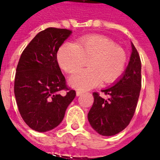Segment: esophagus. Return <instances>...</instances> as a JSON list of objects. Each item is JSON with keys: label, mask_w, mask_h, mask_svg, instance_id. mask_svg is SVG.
<instances>
[{"label": "esophagus", "mask_w": 160, "mask_h": 160, "mask_svg": "<svg viewBox=\"0 0 160 160\" xmlns=\"http://www.w3.org/2000/svg\"><path fill=\"white\" fill-rule=\"evenodd\" d=\"M83 93H84V92L80 91V90H77V91H76V95H77V96L82 95Z\"/></svg>", "instance_id": "34e87169"}]
</instances>
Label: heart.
I'll return each mask as SVG.
<instances>
[{
    "mask_svg": "<svg viewBox=\"0 0 160 160\" xmlns=\"http://www.w3.org/2000/svg\"><path fill=\"white\" fill-rule=\"evenodd\" d=\"M58 63L67 73H72L85 65L88 69L76 71L69 79L71 86L86 90L103 80L112 83L125 71L127 57L125 50L101 35L80 38L77 43L67 42L58 49Z\"/></svg>",
    "mask_w": 160,
    "mask_h": 160,
    "instance_id": "b5f03b06",
    "label": "heart"
}]
</instances>
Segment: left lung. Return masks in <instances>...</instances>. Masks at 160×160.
<instances>
[{"label": "left lung", "mask_w": 160, "mask_h": 160, "mask_svg": "<svg viewBox=\"0 0 160 160\" xmlns=\"http://www.w3.org/2000/svg\"><path fill=\"white\" fill-rule=\"evenodd\" d=\"M132 52L123 76L118 82L101 90L108 98L93 92V103L88 113L93 129L105 136H114L129 125L136 112L141 88V62L132 42Z\"/></svg>", "instance_id": "obj_1"}]
</instances>
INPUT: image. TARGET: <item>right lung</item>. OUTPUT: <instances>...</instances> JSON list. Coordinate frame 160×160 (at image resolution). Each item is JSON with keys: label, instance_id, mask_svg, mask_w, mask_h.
Wrapping results in <instances>:
<instances>
[{"label": "right lung", "instance_id": "add662e5", "mask_svg": "<svg viewBox=\"0 0 160 160\" xmlns=\"http://www.w3.org/2000/svg\"><path fill=\"white\" fill-rule=\"evenodd\" d=\"M71 33L57 28L41 31L23 51L17 65L14 85L17 106L24 122L36 132L58 127L76 95L67 86L57 58L58 49ZM62 90L67 91L64 96Z\"/></svg>", "mask_w": 160, "mask_h": 160}]
</instances>
